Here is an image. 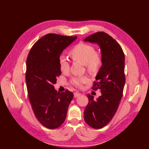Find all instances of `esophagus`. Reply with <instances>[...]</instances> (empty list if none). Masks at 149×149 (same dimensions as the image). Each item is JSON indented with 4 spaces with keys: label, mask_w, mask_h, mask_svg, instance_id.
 <instances>
[{
    "label": "esophagus",
    "mask_w": 149,
    "mask_h": 149,
    "mask_svg": "<svg viewBox=\"0 0 149 149\" xmlns=\"http://www.w3.org/2000/svg\"><path fill=\"white\" fill-rule=\"evenodd\" d=\"M74 97L76 98V97H79V96L81 95V93H79V92H75V93H74Z\"/></svg>",
    "instance_id": "34e87169"
}]
</instances>
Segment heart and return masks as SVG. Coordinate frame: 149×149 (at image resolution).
Listing matches in <instances>:
<instances>
[{
  "label": "heart",
  "instance_id": "b5f03b06",
  "mask_svg": "<svg viewBox=\"0 0 149 149\" xmlns=\"http://www.w3.org/2000/svg\"><path fill=\"white\" fill-rule=\"evenodd\" d=\"M73 61H79L84 65L87 70L90 73L97 72L102 66L103 58L101 53L95 50V47L85 43H79L75 45L68 52ZM59 70L61 72L67 73L70 69V64L64 56H60L58 59ZM90 82L88 75L72 77L70 83L78 88H83V85Z\"/></svg>",
  "mask_w": 149,
  "mask_h": 149
}]
</instances>
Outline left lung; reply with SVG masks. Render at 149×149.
Here are the masks:
<instances>
[{"label": "left lung", "instance_id": "obj_1", "mask_svg": "<svg viewBox=\"0 0 149 149\" xmlns=\"http://www.w3.org/2000/svg\"><path fill=\"white\" fill-rule=\"evenodd\" d=\"M100 45L103 63L94 81L92 90H100L97 100L88 94V103L84 111V121L93 129H101L116 113L122 99L125 77V56L121 46L104 32H97L84 39Z\"/></svg>", "mask_w": 149, "mask_h": 149}]
</instances>
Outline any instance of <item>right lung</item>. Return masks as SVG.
I'll return each instance as SVG.
<instances>
[{
    "label": "right lung",
    "instance_id": "add662e5",
    "mask_svg": "<svg viewBox=\"0 0 149 149\" xmlns=\"http://www.w3.org/2000/svg\"><path fill=\"white\" fill-rule=\"evenodd\" d=\"M76 38L47 34L34 44L27 56L26 81L29 99L36 118L48 129L63 124L74 97L67 89L58 92L54 84L61 74L58 65L60 54Z\"/></svg>",
    "mask_w": 149,
    "mask_h": 149
}]
</instances>
